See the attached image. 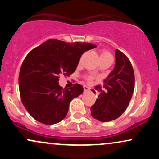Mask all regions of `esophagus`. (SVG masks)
<instances>
[{"label":"esophagus","mask_w":159,"mask_h":159,"mask_svg":"<svg viewBox=\"0 0 159 159\" xmlns=\"http://www.w3.org/2000/svg\"><path fill=\"white\" fill-rule=\"evenodd\" d=\"M89 91H90V90H89V88L88 87H87V86H84V93H87V92H89Z\"/></svg>","instance_id":"1"}]
</instances>
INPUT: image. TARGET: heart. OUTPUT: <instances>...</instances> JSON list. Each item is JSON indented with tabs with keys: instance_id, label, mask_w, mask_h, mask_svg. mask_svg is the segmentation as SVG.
<instances>
[{
	"instance_id": "obj_1",
	"label": "heart",
	"mask_w": 159,
	"mask_h": 159,
	"mask_svg": "<svg viewBox=\"0 0 159 159\" xmlns=\"http://www.w3.org/2000/svg\"><path fill=\"white\" fill-rule=\"evenodd\" d=\"M111 57V54L109 53L108 52H107V51H102V52L101 54V58H104V57ZM93 79V77L92 76H88V77L87 78V80L88 81H91Z\"/></svg>"
}]
</instances>
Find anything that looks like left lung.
Wrapping results in <instances>:
<instances>
[{
    "label": "left lung",
    "mask_w": 159,
    "mask_h": 159,
    "mask_svg": "<svg viewBox=\"0 0 159 159\" xmlns=\"http://www.w3.org/2000/svg\"><path fill=\"white\" fill-rule=\"evenodd\" d=\"M116 64L114 70L104 80V87L95 88L100 90L96 102L91 106V115L101 122L116 120L126 110L132 97L134 89V74L129 58L118 49L115 51Z\"/></svg>",
    "instance_id": "obj_1"
}]
</instances>
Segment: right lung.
Here are the masks:
<instances>
[{"mask_svg": "<svg viewBox=\"0 0 159 159\" xmlns=\"http://www.w3.org/2000/svg\"><path fill=\"white\" fill-rule=\"evenodd\" d=\"M96 47L88 43L51 39L27 54L20 69L19 84L23 105L34 119L45 125L64 119L70 102L84 88L75 84L63 89L58 84L60 75L73 73L82 54Z\"/></svg>", "mask_w": 159, "mask_h": 159, "instance_id": "right-lung-1", "label": "right lung"}]
</instances>
